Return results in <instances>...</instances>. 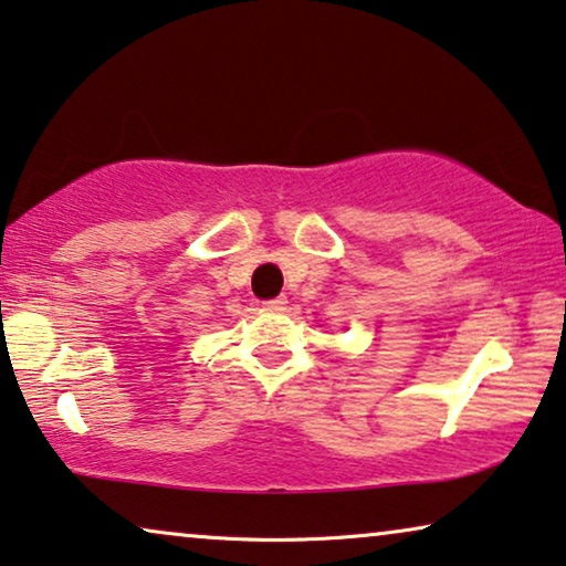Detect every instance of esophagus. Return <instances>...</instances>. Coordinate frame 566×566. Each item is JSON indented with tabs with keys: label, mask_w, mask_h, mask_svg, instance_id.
I'll return each mask as SVG.
<instances>
[{
	"label": "esophagus",
	"mask_w": 566,
	"mask_h": 566,
	"mask_svg": "<svg viewBox=\"0 0 566 566\" xmlns=\"http://www.w3.org/2000/svg\"><path fill=\"white\" fill-rule=\"evenodd\" d=\"M285 303H289V301H285V296H277V298H270V301H265L263 306H265L268 311H283V308H285Z\"/></svg>",
	"instance_id": "34e87169"
}]
</instances>
